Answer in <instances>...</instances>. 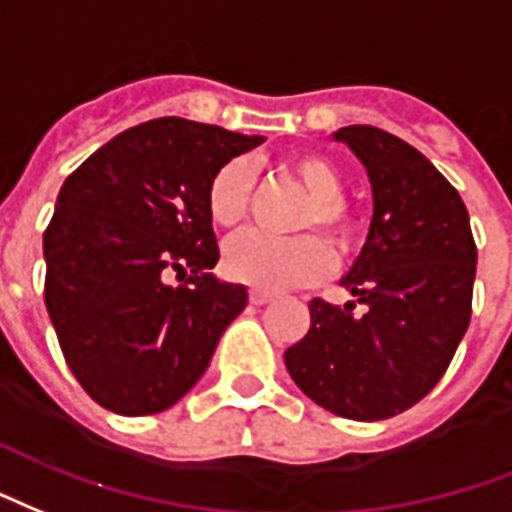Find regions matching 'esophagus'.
Wrapping results in <instances>:
<instances>
[{"label":"esophagus","instance_id":"1","mask_svg":"<svg viewBox=\"0 0 512 512\" xmlns=\"http://www.w3.org/2000/svg\"><path fill=\"white\" fill-rule=\"evenodd\" d=\"M272 300L270 292H261V289H253L251 292V302L253 305H267V302Z\"/></svg>","mask_w":512,"mask_h":512}]
</instances>
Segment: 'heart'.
Masks as SVG:
<instances>
[{
  "label": "heart",
  "mask_w": 512,
  "mask_h": 512,
  "mask_svg": "<svg viewBox=\"0 0 512 512\" xmlns=\"http://www.w3.org/2000/svg\"><path fill=\"white\" fill-rule=\"evenodd\" d=\"M286 169L302 188L311 193L297 226H319L333 242L335 251L349 253L363 240V220L341 199L343 174L333 160L302 152L294 155ZM253 193V169L248 160H229L212 174L207 185V212L215 226L231 229L248 215ZM333 267V256L319 237L294 234L275 237L264 231H242L223 248V270L229 278L248 283L261 292H278L305 286L324 278Z\"/></svg>",
  "instance_id": "b5f03b06"
}]
</instances>
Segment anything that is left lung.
I'll use <instances>...</instances> for the list:
<instances>
[{
  "instance_id": "8db88e82",
  "label": "left lung",
  "mask_w": 512,
  "mask_h": 512,
  "mask_svg": "<svg viewBox=\"0 0 512 512\" xmlns=\"http://www.w3.org/2000/svg\"><path fill=\"white\" fill-rule=\"evenodd\" d=\"M371 179L374 218L341 283L363 302L311 300V330L286 371L311 401L349 420H387L434 390L472 316L477 248L458 190L423 152L387 130L333 133Z\"/></svg>"
}]
</instances>
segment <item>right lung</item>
I'll list each match as a JSON object with an SVG mask.
<instances>
[{"label": "right lung", "mask_w": 512, "mask_h": 512, "mask_svg": "<svg viewBox=\"0 0 512 512\" xmlns=\"http://www.w3.org/2000/svg\"><path fill=\"white\" fill-rule=\"evenodd\" d=\"M261 141L149 119L65 179L43 234L46 308L67 368L108 412L141 417L177 404L245 308V286L207 272L220 259L207 185Z\"/></svg>", "instance_id": "1"}]
</instances>
